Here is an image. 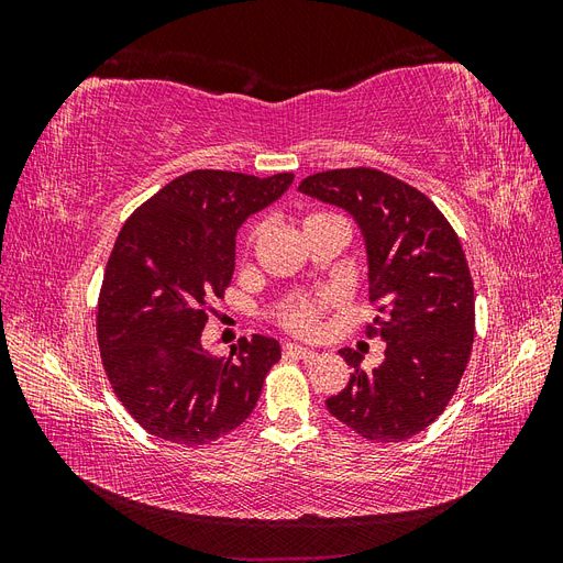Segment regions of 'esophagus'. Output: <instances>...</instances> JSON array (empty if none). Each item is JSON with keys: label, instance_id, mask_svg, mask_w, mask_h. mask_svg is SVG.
Instances as JSON below:
<instances>
[{"label": "esophagus", "instance_id": "obj_1", "mask_svg": "<svg viewBox=\"0 0 563 563\" xmlns=\"http://www.w3.org/2000/svg\"><path fill=\"white\" fill-rule=\"evenodd\" d=\"M284 354H286V356H294V360H312L314 350L296 345V343H286V345H284Z\"/></svg>", "mask_w": 563, "mask_h": 563}]
</instances>
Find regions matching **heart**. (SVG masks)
I'll use <instances>...</instances> for the list:
<instances>
[{
    "label": "heart",
    "mask_w": 563,
    "mask_h": 563,
    "mask_svg": "<svg viewBox=\"0 0 563 563\" xmlns=\"http://www.w3.org/2000/svg\"><path fill=\"white\" fill-rule=\"evenodd\" d=\"M327 218H335V216L333 213H308L302 218L300 225L310 228V225L319 223V220H327ZM258 234H261V223H253L244 234V246H251L255 240H258ZM323 305H327V300H300L284 312V323L291 331L312 333L319 323V314H321Z\"/></svg>",
    "instance_id": "heart-1"
}]
</instances>
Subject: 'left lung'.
Segmentation results:
<instances>
[{"label": "left lung", "instance_id": "obj_1", "mask_svg": "<svg viewBox=\"0 0 563 563\" xmlns=\"http://www.w3.org/2000/svg\"><path fill=\"white\" fill-rule=\"evenodd\" d=\"M298 190L333 203L360 228L368 261V294L383 317L385 360L364 371L362 356L340 350L354 368L327 399L333 418L378 444L406 441L444 413L467 368L474 340V286L463 246L434 203L378 168H333Z\"/></svg>", "mask_w": 563, "mask_h": 563}]
</instances>
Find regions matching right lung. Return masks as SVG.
Instances as JSON below:
<instances>
[{
    "label": "right lung",
    "mask_w": 563,
    "mask_h": 563,
    "mask_svg": "<svg viewBox=\"0 0 563 563\" xmlns=\"http://www.w3.org/2000/svg\"><path fill=\"white\" fill-rule=\"evenodd\" d=\"M294 174L255 178L199 168L135 209L119 232L98 298V345L117 399L143 430L211 444L251 416L275 338H242L230 356L201 345L207 305L223 298L244 220L277 201Z\"/></svg>",
    "instance_id": "obj_1"
}]
</instances>
